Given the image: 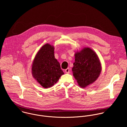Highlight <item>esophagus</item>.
<instances>
[{
  "instance_id": "1",
  "label": "esophagus",
  "mask_w": 127,
  "mask_h": 127,
  "mask_svg": "<svg viewBox=\"0 0 127 127\" xmlns=\"http://www.w3.org/2000/svg\"><path fill=\"white\" fill-rule=\"evenodd\" d=\"M69 70H70V69L69 68H67V69H66L65 70V72L67 74H68V73H69Z\"/></svg>"
}]
</instances>
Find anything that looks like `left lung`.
<instances>
[{
	"label": "left lung",
	"mask_w": 127,
	"mask_h": 127,
	"mask_svg": "<svg viewBox=\"0 0 127 127\" xmlns=\"http://www.w3.org/2000/svg\"><path fill=\"white\" fill-rule=\"evenodd\" d=\"M101 70L100 60L91 48L84 47L75 53L72 71L81 88H85L94 83L100 76Z\"/></svg>",
	"instance_id": "obj_1"
}]
</instances>
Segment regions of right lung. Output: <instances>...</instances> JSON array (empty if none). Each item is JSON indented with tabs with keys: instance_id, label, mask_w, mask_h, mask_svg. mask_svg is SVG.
Returning <instances> with one entry per match:
<instances>
[{
	"instance_id": "right-lung-1",
	"label": "right lung",
	"mask_w": 127,
	"mask_h": 127,
	"mask_svg": "<svg viewBox=\"0 0 127 127\" xmlns=\"http://www.w3.org/2000/svg\"><path fill=\"white\" fill-rule=\"evenodd\" d=\"M64 74L55 58L54 47L49 43L43 45L36 55L32 65L34 78L44 88L54 86Z\"/></svg>"
}]
</instances>
